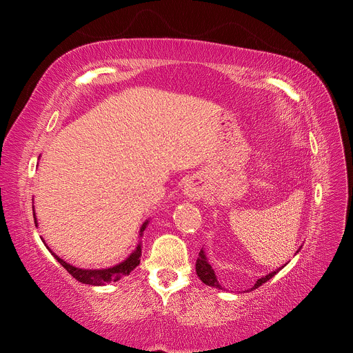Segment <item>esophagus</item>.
Here are the masks:
<instances>
[{"instance_id":"obj_1","label":"esophagus","mask_w":353,"mask_h":353,"mask_svg":"<svg viewBox=\"0 0 353 353\" xmlns=\"http://www.w3.org/2000/svg\"><path fill=\"white\" fill-rule=\"evenodd\" d=\"M184 194L190 200H197L203 196V188L199 185V183H196V181H190L184 187Z\"/></svg>"}]
</instances>
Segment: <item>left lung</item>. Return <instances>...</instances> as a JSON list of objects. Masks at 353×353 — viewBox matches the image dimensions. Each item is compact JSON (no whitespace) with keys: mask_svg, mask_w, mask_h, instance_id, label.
I'll return each mask as SVG.
<instances>
[{"mask_svg":"<svg viewBox=\"0 0 353 353\" xmlns=\"http://www.w3.org/2000/svg\"><path fill=\"white\" fill-rule=\"evenodd\" d=\"M299 252V250H297ZM281 268H279V270H275L274 272H271V274H268V275H265V276H261V279L254 283V285L252 287V288H249V290H254V288H258L259 285H262L263 283H266L268 280H271L272 276L279 272ZM196 272H197V275H199V279L205 283L206 285H210V287H216V288H219V290H223V287L219 284V281H218V279H216V275H215V272H213V270H212V266L209 265V262H208V259H206V254H205V252L203 250H200V253H199V258H197V262H196Z\"/></svg>","mask_w":353,"mask_h":353,"instance_id":"left-lung-1","label":"left lung"}]
</instances>
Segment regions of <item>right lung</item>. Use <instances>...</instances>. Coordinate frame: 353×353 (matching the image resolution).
<instances>
[{
  "mask_svg": "<svg viewBox=\"0 0 353 353\" xmlns=\"http://www.w3.org/2000/svg\"><path fill=\"white\" fill-rule=\"evenodd\" d=\"M34 218H35V213H34ZM35 223H37V218H35ZM147 223H148V221H145L143 223V227L140 230L141 236H143V231L147 227ZM52 254H54V258L59 261V263L63 266V268H65L73 276V279H77L79 283L91 284V285H104L105 283H110V281H119L121 279H123L125 275H130V272L132 270H135L138 265H140L141 243L137 245V249L130 254V258H128L126 261H123L122 263L116 265V266H112V268H108V270H81V268L72 266L68 262L60 259L56 253H52Z\"/></svg>",
  "mask_w": 353,
  "mask_h": 353,
  "instance_id": "add662e5",
  "label": "right lung"
}]
</instances>
